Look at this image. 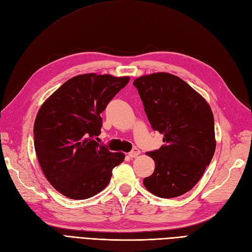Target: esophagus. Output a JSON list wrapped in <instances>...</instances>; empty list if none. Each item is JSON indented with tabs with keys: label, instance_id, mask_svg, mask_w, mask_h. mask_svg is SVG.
Listing matches in <instances>:
<instances>
[{
	"label": "esophagus",
	"instance_id": "obj_1",
	"mask_svg": "<svg viewBox=\"0 0 252 252\" xmlns=\"http://www.w3.org/2000/svg\"><path fill=\"white\" fill-rule=\"evenodd\" d=\"M139 155H140V150H139L138 148L132 149V150L128 154V156L130 157V158H136V157H139Z\"/></svg>",
	"mask_w": 252,
	"mask_h": 252
}]
</instances>
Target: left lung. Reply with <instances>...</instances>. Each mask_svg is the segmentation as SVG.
Masks as SVG:
<instances>
[{
	"label": "left lung",
	"mask_w": 252,
	"mask_h": 252,
	"mask_svg": "<svg viewBox=\"0 0 252 252\" xmlns=\"http://www.w3.org/2000/svg\"><path fill=\"white\" fill-rule=\"evenodd\" d=\"M152 129L163 134V146L147 152L155 171L145 178L149 192L172 199L200 181L215 155V120L209 104L179 77L157 72L135 79Z\"/></svg>",
	"instance_id": "obj_1"
}]
</instances>
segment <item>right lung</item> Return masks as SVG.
<instances>
[{"label":"right lung","instance_id":"add662e5","mask_svg":"<svg viewBox=\"0 0 252 252\" xmlns=\"http://www.w3.org/2000/svg\"><path fill=\"white\" fill-rule=\"evenodd\" d=\"M129 80L80 74L42 104L33 126L34 149L45 178L60 193L72 200L95 195L124 161L123 152H111L95 139L101 133V113Z\"/></svg>","mask_w":252,"mask_h":252}]
</instances>
